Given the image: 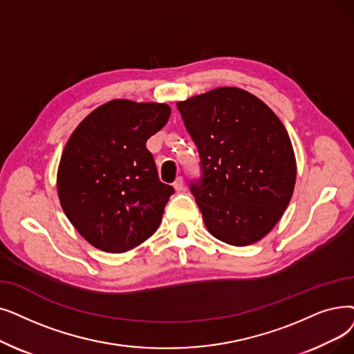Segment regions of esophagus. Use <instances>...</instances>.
<instances>
[{
  "label": "esophagus",
  "instance_id": "34e87169",
  "mask_svg": "<svg viewBox=\"0 0 354 354\" xmlns=\"http://www.w3.org/2000/svg\"><path fill=\"white\" fill-rule=\"evenodd\" d=\"M174 188L176 192H182L183 189H185V183H183V179L180 176L176 178V180L174 182Z\"/></svg>",
  "mask_w": 354,
  "mask_h": 354
}]
</instances>
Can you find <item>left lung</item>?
<instances>
[{
	"instance_id": "8db88e82",
	"label": "left lung",
	"mask_w": 354,
	"mask_h": 354,
	"mask_svg": "<svg viewBox=\"0 0 354 354\" xmlns=\"http://www.w3.org/2000/svg\"><path fill=\"white\" fill-rule=\"evenodd\" d=\"M201 158L191 183L208 232L227 244L262 240L283 215L297 160L279 117L256 95L220 86L176 104Z\"/></svg>"
}]
</instances>
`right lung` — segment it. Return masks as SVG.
<instances>
[{"instance_id":"obj_1","label":"right lung","mask_w":354,"mask_h":354,"mask_svg":"<svg viewBox=\"0 0 354 354\" xmlns=\"http://www.w3.org/2000/svg\"><path fill=\"white\" fill-rule=\"evenodd\" d=\"M171 106L113 100L73 130L57 167L60 207L78 233L106 253H124L158 230L175 192L159 180L146 142Z\"/></svg>"}]
</instances>
